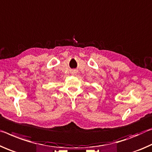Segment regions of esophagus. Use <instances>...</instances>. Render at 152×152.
I'll use <instances>...</instances> for the list:
<instances>
[{
  "mask_svg": "<svg viewBox=\"0 0 152 152\" xmlns=\"http://www.w3.org/2000/svg\"><path fill=\"white\" fill-rule=\"evenodd\" d=\"M71 74L72 75H75L76 74V71H73L71 72Z\"/></svg>",
  "mask_w": 152,
  "mask_h": 152,
  "instance_id": "34e87169",
  "label": "esophagus"
}]
</instances>
